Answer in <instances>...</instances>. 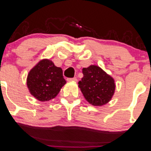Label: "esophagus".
<instances>
[{
    "instance_id": "1",
    "label": "esophagus",
    "mask_w": 151,
    "mask_h": 151,
    "mask_svg": "<svg viewBox=\"0 0 151 151\" xmlns=\"http://www.w3.org/2000/svg\"><path fill=\"white\" fill-rule=\"evenodd\" d=\"M68 82H71V81H74V82H77V79L76 77H74V78H68L67 79Z\"/></svg>"
}]
</instances>
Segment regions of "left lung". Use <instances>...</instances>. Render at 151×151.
Returning <instances> with one entry per match:
<instances>
[{"label": "left lung", "mask_w": 151, "mask_h": 151, "mask_svg": "<svg viewBox=\"0 0 151 151\" xmlns=\"http://www.w3.org/2000/svg\"><path fill=\"white\" fill-rule=\"evenodd\" d=\"M83 77L79 81L78 87L87 102L96 106L108 104L115 91L113 77L95 65L83 68Z\"/></svg>", "instance_id": "left-lung-1"}]
</instances>
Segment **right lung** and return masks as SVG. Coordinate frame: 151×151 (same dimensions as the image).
I'll return each instance as SVG.
<instances>
[{"mask_svg": "<svg viewBox=\"0 0 151 151\" xmlns=\"http://www.w3.org/2000/svg\"><path fill=\"white\" fill-rule=\"evenodd\" d=\"M65 83L63 69L56 67L48 59L41 60L29 71L27 77L29 92L41 102L56 98Z\"/></svg>", "mask_w": 151, "mask_h": 151, "instance_id": "right-lung-1", "label": "right lung"}]
</instances>
